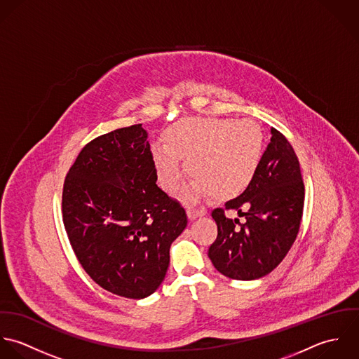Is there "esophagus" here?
Listing matches in <instances>:
<instances>
[{"instance_id": "obj_1", "label": "esophagus", "mask_w": 359, "mask_h": 359, "mask_svg": "<svg viewBox=\"0 0 359 359\" xmlns=\"http://www.w3.org/2000/svg\"><path fill=\"white\" fill-rule=\"evenodd\" d=\"M186 212H187V216H189L190 220H194V219H197V217L204 216L207 214V211H205L204 208H193V207H189Z\"/></svg>"}]
</instances>
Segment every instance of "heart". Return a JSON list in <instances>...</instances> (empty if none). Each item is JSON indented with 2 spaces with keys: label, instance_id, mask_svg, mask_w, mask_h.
<instances>
[{
  "label": "heart",
  "instance_id": "b5f03b06",
  "mask_svg": "<svg viewBox=\"0 0 359 359\" xmlns=\"http://www.w3.org/2000/svg\"><path fill=\"white\" fill-rule=\"evenodd\" d=\"M265 148L261 126L252 119L190 118L165 135V147H152V163L159 186L175 194L183 182L186 161L191 182L182 200L193 203L211 194L226 200L244 193L254 182Z\"/></svg>",
  "mask_w": 359,
  "mask_h": 359
}]
</instances>
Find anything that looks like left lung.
<instances>
[{
  "instance_id": "left-lung-1",
  "label": "left lung",
  "mask_w": 359,
  "mask_h": 359,
  "mask_svg": "<svg viewBox=\"0 0 359 359\" xmlns=\"http://www.w3.org/2000/svg\"><path fill=\"white\" fill-rule=\"evenodd\" d=\"M271 133L254 182L224 208L212 211L217 237L208 257L217 272L234 280H255L271 273L299 230L304 210L299 162L286 137L273 128ZM226 210L244 215L245 222L226 218Z\"/></svg>"
}]
</instances>
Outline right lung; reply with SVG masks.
Returning <instances> with one entry per match:
<instances>
[{
    "label": "right lung",
    "mask_w": 359,
    "mask_h": 359,
    "mask_svg": "<svg viewBox=\"0 0 359 359\" xmlns=\"http://www.w3.org/2000/svg\"><path fill=\"white\" fill-rule=\"evenodd\" d=\"M148 133L116 129L87 144L62 193L73 251L98 286L145 298L165 279L170 244L187 226L186 211L156 186Z\"/></svg>",
    "instance_id": "right-lung-1"
}]
</instances>
